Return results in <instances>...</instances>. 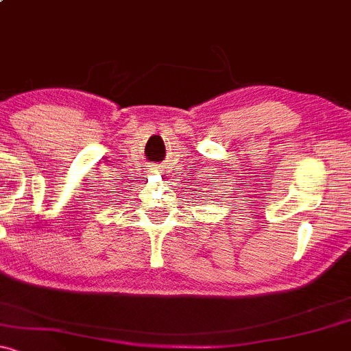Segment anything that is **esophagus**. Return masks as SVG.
<instances>
[{
    "label": "esophagus",
    "mask_w": 351,
    "mask_h": 351,
    "mask_svg": "<svg viewBox=\"0 0 351 351\" xmlns=\"http://www.w3.org/2000/svg\"><path fill=\"white\" fill-rule=\"evenodd\" d=\"M147 171L150 173V175H158V173L162 171V167H160V165H150Z\"/></svg>",
    "instance_id": "obj_1"
}]
</instances>
